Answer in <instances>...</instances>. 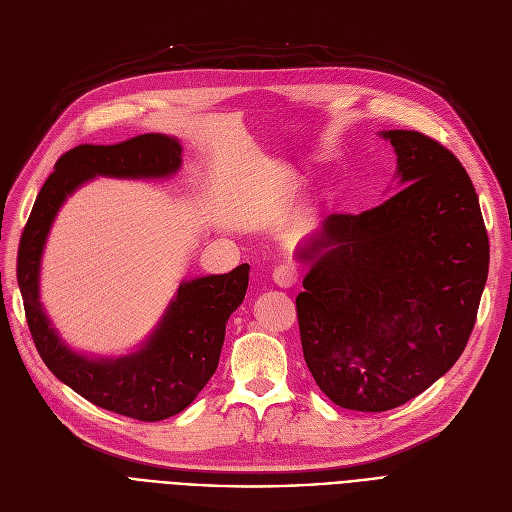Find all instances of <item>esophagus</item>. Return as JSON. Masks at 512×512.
<instances>
[{
	"mask_svg": "<svg viewBox=\"0 0 512 512\" xmlns=\"http://www.w3.org/2000/svg\"><path fill=\"white\" fill-rule=\"evenodd\" d=\"M272 278H274V282H276L278 286L290 288V286L297 284V270H294V267H292L290 263H280V265H276V270H274Z\"/></svg>",
	"mask_w": 512,
	"mask_h": 512,
	"instance_id": "esophagus-1",
	"label": "esophagus"
}]
</instances>
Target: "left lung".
<instances>
[{
    "label": "left lung",
    "mask_w": 512,
    "mask_h": 512,
    "mask_svg": "<svg viewBox=\"0 0 512 512\" xmlns=\"http://www.w3.org/2000/svg\"><path fill=\"white\" fill-rule=\"evenodd\" d=\"M400 191L382 205L332 213L299 253L305 363L342 409L405 405L456 363L473 332L490 240L467 170L417 130L382 132Z\"/></svg>",
    "instance_id": "1"
}]
</instances>
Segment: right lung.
<instances>
[{"instance_id":"right-lung-1","label":"right lung","mask_w":512,"mask_h":512,"mask_svg":"<svg viewBox=\"0 0 512 512\" xmlns=\"http://www.w3.org/2000/svg\"><path fill=\"white\" fill-rule=\"evenodd\" d=\"M182 147L166 134H139L116 145H78L49 174L18 247L16 276L33 342L58 380L93 405L139 421L184 411L218 369L226 321L245 299L249 263L230 274L182 282L159 328L139 353L93 361L72 353L39 303V261L49 226L64 199L93 176L161 178L180 168Z\"/></svg>"}]
</instances>
